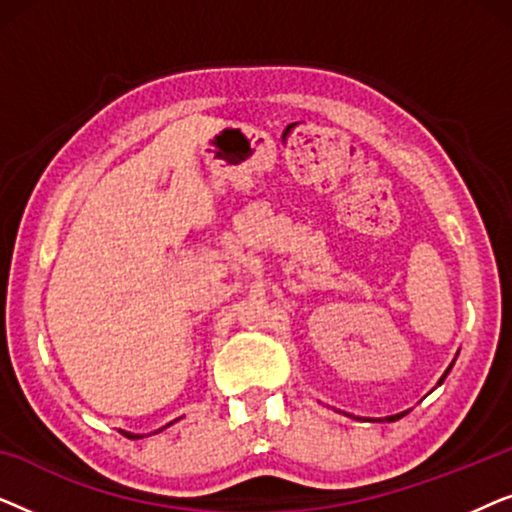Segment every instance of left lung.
<instances>
[{
    "mask_svg": "<svg viewBox=\"0 0 512 512\" xmlns=\"http://www.w3.org/2000/svg\"><path fill=\"white\" fill-rule=\"evenodd\" d=\"M452 366H454V361L450 363V368H447V370H445V373H443V377H440V380H438V384H443V382H445V377H447V373H450V370H452ZM394 417H401V415H394ZM394 417H389V419H394Z\"/></svg>",
    "mask_w": 512,
    "mask_h": 512,
    "instance_id": "8db88e82",
    "label": "left lung"
}]
</instances>
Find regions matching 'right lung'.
Returning <instances> with one entry per match:
<instances>
[{"instance_id": "obj_1", "label": "right lung", "mask_w": 512, "mask_h": 512, "mask_svg": "<svg viewBox=\"0 0 512 512\" xmlns=\"http://www.w3.org/2000/svg\"><path fill=\"white\" fill-rule=\"evenodd\" d=\"M174 422H177V419H174ZM174 422H170V424H165V426H163V429H167V426H172ZM163 429H158V431H163ZM158 431H156V433H158ZM121 433H123V436H128V438H135V440H137V438H144V436H142V433H128V431H121Z\"/></svg>"}]
</instances>
